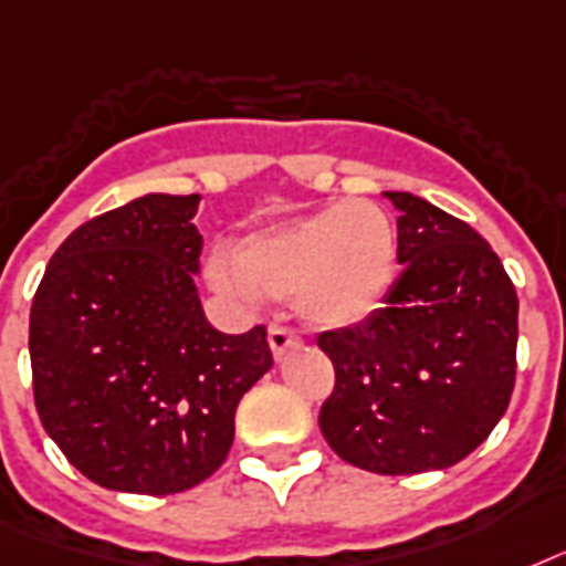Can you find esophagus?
<instances>
[{
  "instance_id": "34e87169",
  "label": "esophagus",
  "mask_w": 566,
  "mask_h": 566,
  "mask_svg": "<svg viewBox=\"0 0 566 566\" xmlns=\"http://www.w3.org/2000/svg\"><path fill=\"white\" fill-rule=\"evenodd\" d=\"M269 345H271V354H274V360H283V354L289 348H295L301 345V336L295 331H289L283 324H271L269 327Z\"/></svg>"
}]
</instances>
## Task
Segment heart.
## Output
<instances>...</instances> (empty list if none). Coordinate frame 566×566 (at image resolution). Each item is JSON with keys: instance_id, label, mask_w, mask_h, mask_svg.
Returning a JSON list of instances; mask_svg holds the SVG:
<instances>
[{"instance_id": "1", "label": "heart", "mask_w": 566, "mask_h": 566, "mask_svg": "<svg viewBox=\"0 0 566 566\" xmlns=\"http://www.w3.org/2000/svg\"><path fill=\"white\" fill-rule=\"evenodd\" d=\"M396 265L392 218L369 200H336L244 239L235 262L218 253L209 280L239 301L256 292L295 297L297 313L315 327H348L384 304Z\"/></svg>"}]
</instances>
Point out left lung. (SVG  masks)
Returning a JSON list of instances; mask_svg holds the SVG:
<instances>
[{
	"label": "left lung",
	"mask_w": 566,
	"mask_h": 566,
	"mask_svg": "<svg viewBox=\"0 0 566 566\" xmlns=\"http://www.w3.org/2000/svg\"><path fill=\"white\" fill-rule=\"evenodd\" d=\"M401 277L354 327L318 333L336 384L324 440L378 475L446 470L505 416L516 378V289L470 223L422 197L387 191Z\"/></svg>",
	"instance_id": "8db88e82"
}]
</instances>
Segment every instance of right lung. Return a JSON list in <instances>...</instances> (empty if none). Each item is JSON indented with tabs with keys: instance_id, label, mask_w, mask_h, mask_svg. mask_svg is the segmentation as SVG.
Instances as JSON below:
<instances>
[{
	"instance_id": "right-lung-1",
	"label": "right lung",
	"mask_w": 566,
	"mask_h": 566,
	"mask_svg": "<svg viewBox=\"0 0 566 566\" xmlns=\"http://www.w3.org/2000/svg\"><path fill=\"white\" fill-rule=\"evenodd\" d=\"M200 195H144L52 253L29 318L34 407L99 488L168 496L212 475L235 407L271 369L265 327L230 336L197 297Z\"/></svg>"
}]
</instances>
